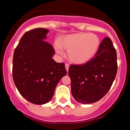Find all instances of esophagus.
I'll use <instances>...</instances> for the list:
<instances>
[{"mask_svg": "<svg viewBox=\"0 0 130 130\" xmlns=\"http://www.w3.org/2000/svg\"><path fill=\"white\" fill-rule=\"evenodd\" d=\"M69 67H70V65H69V64L66 63V64H65V68H66V70H67V72L68 71V70H69Z\"/></svg>", "mask_w": 130, "mask_h": 130, "instance_id": "34e87169", "label": "esophagus"}]
</instances>
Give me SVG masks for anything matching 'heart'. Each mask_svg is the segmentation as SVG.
<instances>
[{"instance_id":"b5f03b06","label":"heart","mask_w":130,"mask_h":130,"mask_svg":"<svg viewBox=\"0 0 130 130\" xmlns=\"http://www.w3.org/2000/svg\"><path fill=\"white\" fill-rule=\"evenodd\" d=\"M60 45L68 51V58L72 63L83 64L94 57L99 47L100 40L94 34L76 33L65 36ZM56 50L61 53L58 45H56Z\"/></svg>"}]
</instances>
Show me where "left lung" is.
Segmentation results:
<instances>
[{"instance_id": "8db88e82", "label": "left lung", "mask_w": 130, "mask_h": 130, "mask_svg": "<svg viewBox=\"0 0 130 130\" xmlns=\"http://www.w3.org/2000/svg\"><path fill=\"white\" fill-rule=\"evenodd\" d=\"M117 68L116 49L111 39L105 37L92 59L69 68L72 94L75 100L88 104L102 99L112 86Z\"/></svg>"}]
</instances>
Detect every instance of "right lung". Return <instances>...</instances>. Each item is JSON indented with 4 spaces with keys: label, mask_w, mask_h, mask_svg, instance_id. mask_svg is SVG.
Here are the masks:
<instances>
[{
    "label": "right lung",
    "mask_w": 130,
    "mask_h": 130,
    "mask_svg": "<svg viewBox=\"0 0 130 130\" xmlns=\"http://www.w3.org/2000/svg\"><path fill=\"white\" fill-rule=\"evenodd\" d=\"M49 30L37 28L27 31L15 49L12 74L21 95L34 104L42 105L53 98L55 89L67 72L64 63H58L46 39Z\"/></svg>",
    "instance_id": "1"
}]
</instances>
